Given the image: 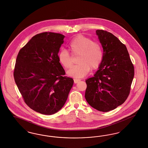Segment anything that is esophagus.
Returning a JSON list of instances; mask_svg holds the SVG:
<instances>
[{"mask_svg": "<svg viewBox=\"0 0 148 148\" xmlns=\"http://www.w3.org/2000/svg\"><path fill=\"white\" fill-rule=\"evenodd\" d=\"M80 81V79H74V82L75 84H77V83L79 82Z\"/></svg>", "mask_w": 148, "mask_h": 148, "instance_id": "34e87169", "label": "esophagus"}]
</instances>
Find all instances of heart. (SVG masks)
I'll use <instances>...</instances> for the list:
<instances>
[{
  "label": "heart",
  "instance_id": "obj_1",
  "mask_svg": "<svg viewBox=\"0 0 148 148\" xmlns=\"http://www.w3.org/2000/svg\"><path fill=\"white\" fill-rule=\"evenodd\" d=\"M68 48L73 56H79L78 65L71 68L68 74L75 77H83L89 73L91 69L95 70L100 65L103 59V51L100 45L91 38L83 35H77L70 42ZM60 63L65 69L73 65V58L65 50H61L58 54Z\"/></svg>",
  "mask_w": 148,
  "mask_h": 148
}]
</instances>
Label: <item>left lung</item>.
<instances>
[{"instance_id": "1", "label": "left lung", "mask_w": 148, "mask_h": 148, "mask_svg": "<svg viewBox=\"0 0 148 148\" xmlns=\"http://www.w3.org/2000/svg\"><path fill=\"white\" fill-rule=\"evenodd\" d=\"M96 32L103 49V59L94 77L86 80L85 97L96 110L108 112L128 97L134 68L126 46L117 37L104 30Z\"/></svg>"}]
</instances>
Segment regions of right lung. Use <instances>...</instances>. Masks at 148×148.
I'll return each instance as SVG.
<instances>
[{"mask_svg":"<svg viewBox=\"0 0 148 148\" xmlns=\"http://www.w3.org/2000/svg\"><path fill=\"white\" fill-rule=\"evenodd\" d=\"M65 36L42 32L34 36L18 53L14 77L25 103L37 112L51 115L68 99L74 80L64 76L59 48Z\"/></svg>","mask_w":148,"mask_h":148,"instance_id":"obj_1","label":"right lung"}]
</instances>
